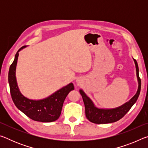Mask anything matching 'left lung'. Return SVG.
<instances>
[{"label": "left lung", "mask_w": 148, "mask_h": 148, "mask_svg": "<svg viewBox=\"0 0 148 148\" xmlns=\"http://www.w3.org/2000/svg\"><path fill=\"white\" fill-rule=\"evenodd\" d=\"M133 60L135 66H136L138 87L136 93L134 95V96L131 99H130L128 102H125L121 106L111 109L99 108L95 106L92 100L87 96L83 90H79V92L82 95L85 105L86 116L87 119L89 121L97 124H105L116 122L121 119L136 102L140 95V89H141V80H140L139 77V69L137 61L134 59H133Z\"/></svg>", "instance_id": "8db88e82"}]
</instances>
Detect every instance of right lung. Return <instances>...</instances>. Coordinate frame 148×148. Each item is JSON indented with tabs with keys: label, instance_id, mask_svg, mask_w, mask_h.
<instances>
[{
	"label": "right lung",
	"instance_id": "1",
	"mask_svg": "<svg viewBox=\"0 0 148 148\" xmlns=\"http://www.w3.org/2000/svg\"><path fill=\"white\" fill-rule=\"evenodd\" d=\"M25 47H22L17 51L9 69L8 83L12 99L17 108L31 119L44 123L56 121L61 115L64 99L69 92L74 89V85L70 83L42 99L32 100L25 97L17 86L16 70L19 52Z\"/></svg>",
	"mask_w": 148,
	"mask_h": 148
}]
</instances>
